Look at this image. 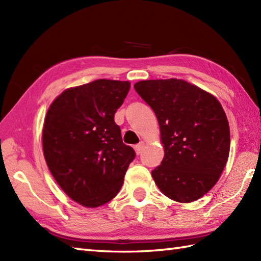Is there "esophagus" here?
I'll use <instances>...</instances> for the list:
<instances>
[{"label":"esophagus","instance_id":"obj_1","mask_svg":"<svg viewBox=\"0 0 261 261\" xmlns=\"http://www.w3.org/2000/svg\"><path fill=\"white\" fill-rule=\"evenodd\" d=\"M143 147H145V143H143V142L138 143L137 146H135V150H136L137 154H140V153L142 152V150H143Z\"/></svg>","mask_w":261,"mask_h":261}]
</instances>
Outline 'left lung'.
<instances>
[{
	"label": "left lung",
	"instance_id": "1",
	"mask_svg": "<svg viewBox=\"0 0 261 261\" xmlns=\"http://www.w3.org/2000/svg\"><path fill=\"white\" fill-rule=\"evenodd\" d=\"M160 126L165 156L151 171L159 190L176 202L202 197L219 180L230 152L229 122L210 93L181 80L135 84Z\"/></svg>",
	"mask_w": 261,
	"mask_h": 261
}]
</instances>
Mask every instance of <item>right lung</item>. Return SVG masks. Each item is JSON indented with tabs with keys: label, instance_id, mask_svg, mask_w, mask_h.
Returning a JSON list of instances; mask_svg holds the SVG:
<instances>
[{
	"label": "right lung",
	"instance_id": "1",
	"mask_svg": "<svg viewBox=\"0 0 261 261\" xmlns=\"http://www.w3.org/2000/svg\"><path fill=\"white\" fill-rule=\"evenodd\" d=\"M129 90V82L97 80L64 91L47 112L42 148L48 168L62 190L83 206L110 202L136 158L114 122Z\"/></svg>",
	"mask_w": 261,
	"mask_h": 261
}]
</instances>
